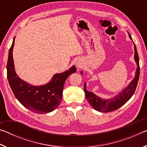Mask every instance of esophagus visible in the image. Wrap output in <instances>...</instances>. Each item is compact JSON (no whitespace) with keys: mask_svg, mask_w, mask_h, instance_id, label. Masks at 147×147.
<instances>
[{"mask_svg":"<svg viewBox=\"0 0 147 147\" xmlns=\"http://www.w3.org/2000/svg\"><path fill=\"white\" fill-rule=\"evenodd\" d=\"M76 67L78 68V69H80L82 67V63L80 61H76Z\"/></svg>","mask_w":147,"mask_h":147,"instance_id":"esophagus-1","label":"esophagus"}]
</instances>
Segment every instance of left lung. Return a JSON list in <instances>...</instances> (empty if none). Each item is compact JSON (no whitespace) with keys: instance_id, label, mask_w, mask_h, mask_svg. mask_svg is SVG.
<instances>
[{"instance_id":"left-lung-1","label":"left lung","mask_w":147,"mask_h":147,"mask_svg":"<svg viewBox=\"0 0 147 147\" xmlns=\"http://www.w3.org/2000/svg\"><path fill=\"white\" fill-rule=\"evenodd\" d=\"M128 36L130 37V39L133 41L130 34H128ZM133 43L134 45V51H135L134 59H135V61L137 64L135 77L130 82L127 87L123 89L121 92L111 98L103 99L100 98V96L96 95L93 92L87 91L86 82L84 84V91H85L86 97L88 99V102L90 103L92 107L96 110L100 111V112H109V111H115L125 104L128 100H130V98L134 94L139 80L140 69H139V59L138 51H137V48L134 41ZM80 73L82 74L83 71H82Z\"/></svg>"}]
</instances>
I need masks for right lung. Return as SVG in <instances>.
<instances>
[{
	"label": "right lung",
	"instance_id": "right-lung-1",
	"mask_svg": "<svg viewBox=\"0 0 147 147\" xmlns=\"http://www.w3.org/2000/svg\"><path fill=\"white\" fill-rule=\"evenodd\" d=\"M13 43L8 54L7 78L14 95L22 105L37 113H47L54 110L60 104L63 86L68 76L75 73L73 65L67 71L54 74L51 80L42 86H33L19 78L16 73L13 58Z\"/></svg>",
	"mask_w": 147,
	"mask_h": 147
}]
</instances>
